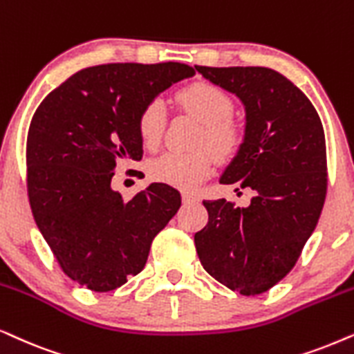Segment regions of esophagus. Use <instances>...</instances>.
I'll return each mask as SVG.
<instances>
[{"label":"esophagus","mask_w":354,"mask_h":354,"mask_svg":"<svg viewBox=\"0 0 354 354\" xmlns=\"http://www.w3.org/2000/svg\"><path fill=\"white\" fill-rule=\"evenodd\" d=\"M183 204H194V202H199V197L196 194H189V192H183Z\"/></svg>","instance_id":"esophagus-1"}]
</instances>
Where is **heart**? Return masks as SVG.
Instances as JSON below:
<instances>
[{"label":"heart","instance_id":"heart-1","mask_svg":"<svg viewBox=\"0 0 354 354\" xmlns=\"http://www.w3.org/2000/svg\"><path fill=\"white\" fill-rule=\"evenodd\" d=\"M176 100L187 113L205 124L199 144H209L216 157H230L239 144L238 129L228 120L234 105L228 93L214 84L197 82L183 88ZM140 140L147 149H157L167 131V106L160 98H153L142 108L138 118ZM215 158L209 150L196 152H167L152 160L149 174L153 181L183 191H192L210 176Z\"/></svg>","mask_w":354,"mask_h":354}]
</instances>
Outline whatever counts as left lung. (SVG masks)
Returning <instances> with one entry per match:
<instances>
[{
    "label": "left lung",
    "instance_id": "left-lung-1",
    "mask_svg": "<svg viewBox=\"0 0 354 354\" xmlns=\"http://www.w3.org/2000/svg\"><path fill=\"white\" fill-rule=\"evenodd\" d=\"M246 111L244 138L221 185L251 189L248 207L205 201L209 223L196 233L202 267L244 296L270 290L295 267L327 192L322 121L309 98L277 71L196 66ZM241 194V192H239Z\"/></svg>",
    "mask_w": 354,
    "mask_h": 354
}]
</instances>
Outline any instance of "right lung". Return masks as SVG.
Returning a JSON list of instances; mask_svg holds the SVG:
<instances>
[{
    "label": "right lung",
    "instance_id": "1",
    "mask_svg": "<svg viewBox=\"0 0 354 354\" xmlns=\"http://www.w3.org/2000/svg\"><path fill=\"white\" fill-rule=\"evenodd\" d=\"M181 63H116L71 75L50 92L27 136V191L35 223L71 280L105 293L138 275L150 244L181 207L153 183L126 202L111 189L118 158H142L138 118L173 84Z\"/></svg>",
    "mask_w": 354,
    "mask_h": 354
}]
</instances>
